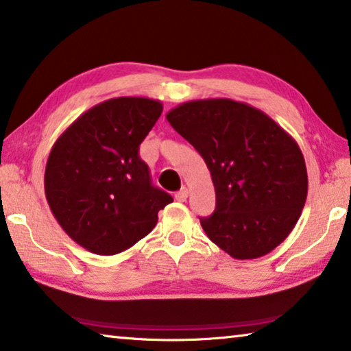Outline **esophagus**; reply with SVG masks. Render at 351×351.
<instances>
[{
    "label": "esophagus",
    "mask_w": 351,
    "mask_h": 351,
    "mask_svg": "<svg viewBox=\"0 0 351 351\" xmlns=\"http://www.w3.org/2000/svg\"><path fill=\"white\" fill-rule=\"evenodd\" d=\"M187 195H189V190L186 187H182L175 193V199L180 201V203H184V201L187 199Z\"/></svg>",
    "instance_id": "34e87169"
}]
</instances>
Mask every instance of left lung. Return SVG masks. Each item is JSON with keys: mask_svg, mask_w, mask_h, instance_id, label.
Listing matches in <instances>:
<instances>
[{"mask_svg": "<svg viewBox=\"0 0 351 351\" xmlns=\"http://www.w3.org/2000/svg\"><path fill=\"white\" fill-rule=\"evenodd\" d=\"M165 117L210 171L215 210L199 218L210 241L239 260L263 257L280 245L308 193L297 142L263 111L230 99L190 100Z\"/></svg>", "mask_w": 351, "mask_h": 351, "instance_id": "8db88e82", "label": "left lung"}]
</instances>
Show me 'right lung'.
<instances>
[{
  "mask_svg": "<svg viewBox=\"0 0 351 351\" xmlns=\"http://www.w3.org/2000/svg\"><path fill=\"white\" fill-rule=\"evenodd\" d=\"M162 104L116 97L77 117L52 145L45 193L52 215L77 245L114 255L153 230L173 198L154 187L139 145Z\"/></svg>",
  "mask_w": 351,
  "mask_h": 351,
  "instance_id": "obj_1",
  "label": "right lung"
}]
</instances>
